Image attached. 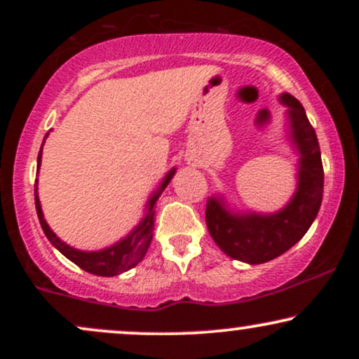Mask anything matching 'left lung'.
I'll list each match as a JSON object with an SVG mask.
<instances>
[{
    "label": "left lung",
    "mask_w": 359,
    "mask_h": 359,
    "mask_svg": "<svg viewBox=\"0 0 359 359\" xmlns=\"http://www.w3.org/2000/svg\"><path fill=\"white\" fill-rule=\"evenodd\" d=\"M280 102L288 106L290 138L300 155L297 191L290 203L271 214L231 212L221 197H209L205 204V224L214 243L228 257L250 265L270 262L302 240L323 203L324 168L314 128L294 96L283 93Z\"/></svg>",
    "instance_id": "obj_1"
}]
</instances>
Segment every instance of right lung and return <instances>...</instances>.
Returning <instances> with one entry per match:
<instances>
[{
    "mask_svg": "<svg viewBox=\"0 0 359 359\" xmlns=\"http://www.w3.org/2000/svg\"><path fill=\"white\" fill-rule=\"evenodd\" d=\"M40 163H42V148H40L36 165L40 167ZM174 174H175V168H172V170L165 175V179L162 180V184H160L158 191L148 199V204H147L148 211L145 214V217L140 221L137 228L128 234L126 238H123L121 241H118L116 245L109 246V248H104L100 251H82L65 245V243L52 231L50 226L47 224V221H45L39 194H36V184H35V208H36V214H39L40 226H42L47 240L50 241L65 258H69L72 263H76L79 269L89 271V273L93 275H97V277H114V275H119L123 273V271H128L130 269H133V266H137L143 259V257L147 255L148 246H150L151 238H154V228H155L154 208L156 204V199H158L160 194L163 192V189L167 187L168 182H170Z\"/></svg>",
    "mask_w": 359,
    "mask_h": 359,
    "instance_id": "1",
    "label": "right lung"
}]
</instances>
